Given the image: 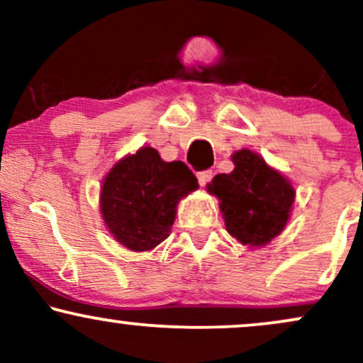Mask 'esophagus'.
Returning a JSON list of instances; mask_svg holds the SVG:
<instances>
[{
  "instance_id": "obj_1",
  "label": "esophagus",
  "mask_w": 363,
  "mask_h": 363,
  "mask_svg": "<svg viewBox=\"0 0 363 363\" xmlns=\"http://www.w3.org/2000/svg\"><path fill=\"white\" fill-rule=\"evenodd\" d=\"M211 177H213V172H211V170H203V172H198L199 186H206L208 182L211 181Z\"/></svg>"
}]
</instances>
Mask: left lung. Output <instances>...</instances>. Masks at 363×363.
<instances>
[{
  "label": "left lung",
  "instance_id": "left-lung-1",
  "mask_svg": "<svg viewBox=\"0 0 363 363\" xmlns=\"http://www.w3.org/2000/svg\"><path fill=\"white\" fill-rule=\"evenodd\" d=\"M232 162L234 170L215 176L206 189L218 198L228 234L249 247H262L285 228L295 189L256 152L239 150Z\"/></svg>",
  "mask_w": 363,
  "mask_h": 363
}]
</instances>
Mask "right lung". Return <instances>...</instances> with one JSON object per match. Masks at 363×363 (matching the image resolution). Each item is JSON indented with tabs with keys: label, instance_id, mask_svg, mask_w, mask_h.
I'll list each match as a JSON object with an SVG mask.
<instances>
[{
	"label": "right lung",
	"instance_id": "1",
	"mask_svg": "<svg viewBox=\"0 0 363 363\" xmlns=\"http://www.w3.org/2000/svg\"><path fill=\"white\" fill-rule=\"evenodd\" d=\"M196 189L198 179L184 162H164L155 148L141 147L107 172L101 213L124 247L152 251L169 237L177 203Z\"/></svg>",
	"mask_w": 363,
	"mask_h": 363
}]
</instances>
